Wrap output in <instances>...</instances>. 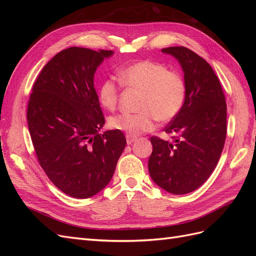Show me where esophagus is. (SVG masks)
Listing matches in <instances>:
<instances>
[{
  "instance_id": "34e87169",
  "label": "esophagus",
  "mask_w": 256,
  "mask_h": 256,
  "mask_svg": "<svg viewBox=\"0 0 256 256\" xmlns=\"http://www.w3.org/2000/svg\"><path fill=\"white\" fill-rule=\"evenodd\" d=\"M126 141L128 145H131L132 143H134L136 141V136H126Z\"/></svg>"
}]
</instances>
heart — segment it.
<instances>
[{
  "mask_svg": "<svg viewBox=\"0 0 256 256\" xmlns=\"http://www.w3.org/2000/svg\"><path fill=\"white\" fill-rule=\"evenodd\" d=\"M126 88L141 92L136 114L122 113L109 120L111 128L136 136L154 129V122H166L180 113L186 99V84L180 74L168 70L154 60H138L127 66L120 74ZM120 85L106 79L98 88L99 102L104 109L113 111L118 106Z\"/></svg>",
  "mask_w": 256,
  "mask_h": 256,
  "instance_id": "b5f03b06",
  "label": "heart"
}]
</instances>
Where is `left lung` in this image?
Instances as JSON below:
<instances>
[{
  "instance_id": "1",
  "label": "left lung",
  "mask_w": 256,
  "mask_h": 256,
  "mask_svg": "<svg viewBox=\"0 0 256 256\" xmlns=\"http://www.w3.org/2000/svg\"><path fill=\"white\" fill-rule=\"evenodd\" d=\"M180 63L186 84L182 110L164 128L172 141L152 136V180L172 194L200 187L214 172L226 136V102L212 66L184 47L161 50Z\"/></svg>"
}]
</instances>
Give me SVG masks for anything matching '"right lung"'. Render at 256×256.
Instances as JSON below:
<instances>
[{
	"label": "right lung",
	"mask_w": 256,
	"mask_h": 256,
	"mask_svg": "<svg viewBox=\"0 0 256 256\" xmlns=\"http://www.w3.org/2000/svg\"><path fill=\"white\" fill-rule=\"evenodd\" d=\"M111 50L70 47L38 76L30 96L28 124L40 166L65 194L88 198L110 182L126 146L122 131L100 134L104 118L94 74Z\"/></svg>",
	"instance_id": "1"
}]
</instances>
